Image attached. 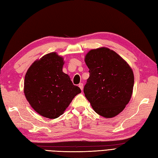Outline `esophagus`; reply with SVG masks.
Instances as JSON below:
<instances>
[{
	"mask_svg": "<svg viewBox=\"0 0 158 158\" xmlns=\"http://www.w3.org/2000/svg\"><path fill=\"white\" fill-rule=\"evenodd\" d=\"M79 87L80 88V89H81V91L83 90V84L82 83H79Z\"/></svg>",
	"mask_w": 158,
	"mask_h": 158,
	"instance_id": "esophagus-1",
	"label": "esophagus"
}]
</instances>
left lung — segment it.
I'll return each instance as SVG.
<instances>
[{"label": "left lung", "mask_w": 158, "mask_h": 158, "mask_svg": "<svg viewBox=\"0 0 158 158\" xmlns=\"http://www.w3.org/2000/svg\"><path fill=\"white\" fill-rule=\"evenodd\" d=\"M89 77L83 88L94 111L106 118L120 113L132 94V69L116 52L106 48L92 49L85 58Z\"/></svg>", "instance_id": "1"}]
</instances>
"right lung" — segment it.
Returning <instances> with one entry per match:
<instances>
[{
	"label": "right lung",
	"mask_w": 158,
	"mask_h": 158,
	"mask_svg": "<svg viewBox=\"0 0 158 158\" xmlns=\"http://www.w3.org/2000/svg\"><path fill=\"white\" fill-rule=\"evenodd\" d=\"M64 62L56 52L36 60L26 72L23 92L36 113L49 119L62 113L81 89L73 85L70 77L62 72Z\"/></svg>",
	"instance_id": "1"
}]
</instances>
